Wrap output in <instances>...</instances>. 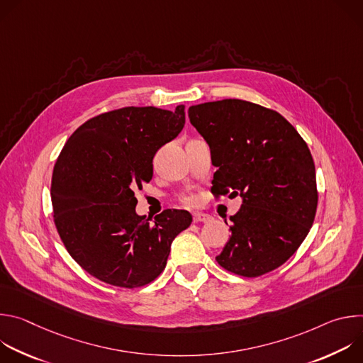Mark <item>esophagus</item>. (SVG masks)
Segmentation results:
<instances>
[{
	"mask_svg": "<svg viewBox=\"0 0 363 363\" xmlns=\"http://www.w3.org/2000/svg\"><path fill=\"white\" fill-rule=\"evenodd\" d=\"M192 218H194V223H208L211 220V216L203 214V213H194Z\"/></svg>",
	"mask_w": 363,
	"mask_h": 363,
	"instance_id": "obj_1",
	"label": "esophagus"
}]
</instances>
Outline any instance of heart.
<instances>
[{
	"mask_svg": "<svg viewBox=\"0 0 363 363\" xmlns=\"http://www.w3.org/2000/svg\"><path fill=\"white\" fill-rule=\"evenodd\" d=\"M181 202L185 205H194V203H196V198L194 195H182Z\"/></svg>",
	"mask_w": 363,
	"mask_h": 363,
	"instance_id": "b5f03b06",
	"label": "heart"
}]
</instances>
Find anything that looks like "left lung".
Returning <instances> with one entry per match:
<instances>
[{
	"label": "left lung",
	"instance_id": "left-lung-1",
	"mask_svg": "<svg viewBox=\"0 0 363 363\" xmlns=\"http://www.w3.org/2000/svg\"><path fill=\"white\" fill-rule=\"evenodd\" d=\"M188 116L218 168L211 192L242 198L217 263L242 277L276 270L300 247L316 216V171L307 143L279 112L247 100L201 103Z\"/></svg>",
	"mask_w": 363,
	"mask_h": 363
}]
</instances>
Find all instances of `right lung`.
<instances>
[{
	"instance_id": "obj_1",
	"label": "right lung",
	"mask_w": 363,
	"mask_h": 363,
	"mask_svg": "<svg viewBox=\"0 0 363 363\" xmlns=\"http://www.w3.org/2000/svg\"><path fill=\"white\" fill-rule=\"evenodd\" d=\"M184 125V105L175 112L128 106L89 119L63 146L51 177L55 224L74 262L97 280L149 284L191 225L184 210H165L150 224L136 214L133 192L152 179L153 157Z\"/></svg>"
}]
</instances>
